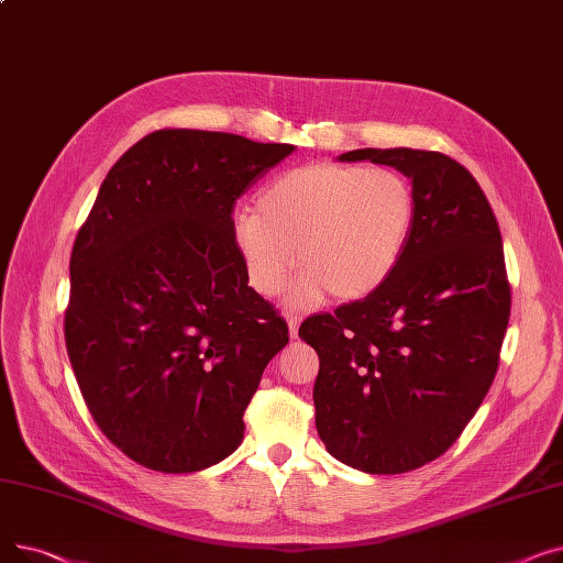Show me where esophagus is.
Wrapping results in <instances>:
<instances>
[{
    "mask_svg": "<svg viewBox=\"0 0 563 563\" xmlns=\"http://www.w3.org/2000/svg\"><path fill=\"white\" fill-rule=\"evenodd\" d=\"M299 323H301V319H299V317L287 314V329H289V338H297V335H299Z\"/></svg>",
    "mask_w": 563,
    "mask_h": 563,
    "instance_id": "1",
    "label": "esophagus"
}]
</instances>
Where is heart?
Wrapping results in <instances>:
<instances>
[{"label":"heart","mask_w":563,"mask_h":563,"mask_svg":"<svg viewBox=\"0 0 563 563\" xmlns=\"http://www.w3.org/2000/svg\"><path fill=\"white\" fill-rule=\"evenodd\" d=\"M416 228V194L390 168L319 162L266 185L232 221L253 289L274 299L299 262L291 301H361L395 274ZM298 253L294 254L292 251Z\"/></svg>","instance_id":"b5f03b06"}]
</instances>
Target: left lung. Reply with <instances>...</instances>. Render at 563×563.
Listing matches in <instances>:
<instances>
[{
	"label": "left lung",
	"mask_w": 563,
	"mask_h": 563,
	"mask_svg": "<svg viewBox=\"0 0 563 563\" xmlns=\"http://www.w3.org/2000/svg\"><path fill=\"white\" fill-rule=\"evenodd\" d=\"M338 159L401 170L416 228L386 285L301 323L319 356L314 422L338 461L399 475L445 454L490 388L511 312L505 251L482 187L452 157L363 147Z\"/></svg>",
	"instance_id": "8db88e82"
}]
</instances>
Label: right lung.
I'll list each match as a JSON object with an SVG mask.
<instances>
[{
  "mask_svg": "<svg viewBox=\"0 0 563 563\" xmlns=\"http://www.w3.org/2000/svg\"><path fill=\"white\" fill-rule=\"evenodd\" d=\"M291 153L157 130L111 166L77 232L66 349L100 431L139 465L198 472L242 445L244 410L289 335L249 287L232 210Z\"/></svg>",
  "mask_w": 563,
  "mask_h": 563,
  "instance_id": "right-lung-1",
  "label": "right lung"
}]
</instances>
